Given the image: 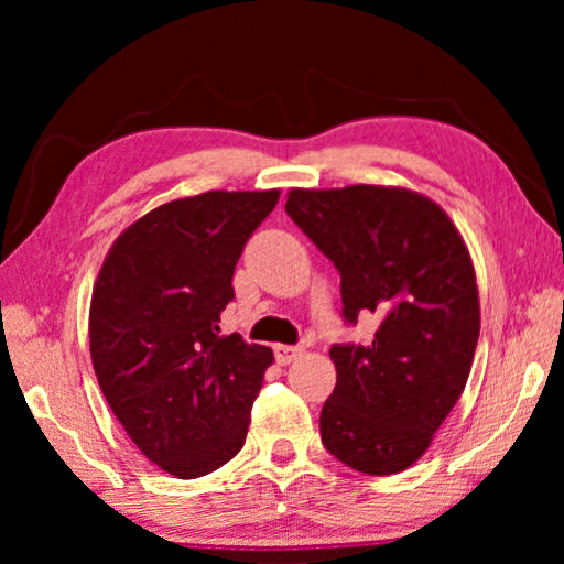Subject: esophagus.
Wrapping results in <instances>:
<instances>
[{
  "instance_id": "esophagus-1",
  "label": "esophagus",
  "mask_w": 564,
  "mask_h": 564,
  "mask_svg": "<svg viewBox=\"0 0 564 564\" xmlns=\"http://www.w3.org/2000/svg\"><path fill=\"white\" fill-rule=\"evenodd\" d=\"M273 352H275V360H279L281 366H289V362H293L301 356L303 348L301 346H275Z\"/></svg>"
}]
</instances>
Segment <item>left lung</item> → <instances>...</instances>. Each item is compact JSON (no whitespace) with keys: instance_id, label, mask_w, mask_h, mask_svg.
<instances>
[{"instance_id":"1","label":"left lung","mask_w":564,"mask_h":564,"mask_svg":"<svg viewBox=\"0 0 564 564\" xmlns=\"http://www.w3.org/2000/svg\"><path fill=\"white\" fill-rule=\"evenodd\" d=\"M285 212L340 273L343 318L376 316L366 346H333L336 388L321 441L368 475L405 470L463 395L480 301L473 259L441 206L417 191L291 188Z\"/></svg>"}]
</instances>
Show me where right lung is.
Masks as SVG:
<instances>
[{"instance_id":"add662e5","label":"right lung","mask_w":564,"mask_h":564,"mask_svg":"<svg viewBox=\"0 0 564 564\" xmlns=\"http://www.w3.org/2000/svg\"><path fill=\"white\" fill-rule=\"evenodd\" d=\"M281 191H206L154 208L121 231L89 308L94 373L123 431L161 470L194 480L246 443L273 350L231 333L243 246Z\"/></svg>"}]
</instances>
